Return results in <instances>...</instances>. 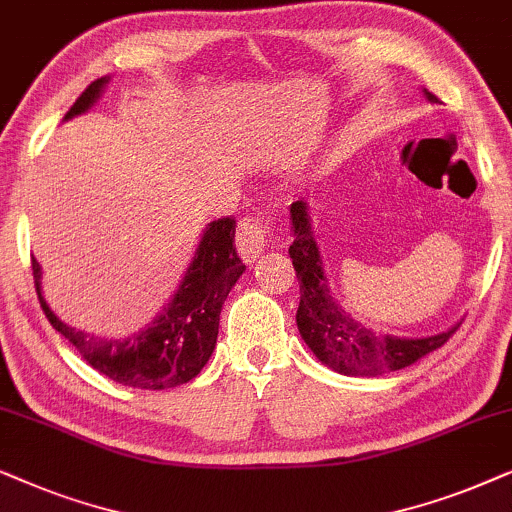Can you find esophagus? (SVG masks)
<instances>
[{"instance_id": "esophagus-1", "label": "esophagus", "mask_w": 512, "mask_h": 512, "mask_svg": "<svg viewBox=\"0 0 512 512\" xmlns=\"http://www.w3.org/2000/svg\"><path fill=\"white\" fill-rule=\"evenodd\" d=\"M267 234L269 227L264 217H245V220L238 224L236 248L243 262L252 264L262 255L264 243H267Z\"/></svg>"}]
</instances>
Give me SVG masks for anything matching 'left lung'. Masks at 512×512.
<instances>
[{"instance_id":"obj_1","label":"left lung","mask_w":512,"mask_h":512,"mask_svg":"<svg viewBox=\"0 0 512 512\" xmlns=\"http://www.w3.org/2000/svg\"><path fill=\"white\" fill-rule=\"evenodd\" d=\"M424 93L431 102L438 100L433 93ZM290 220L292 245L288 252L299 281L297 327L306 346L325 367L346 377H379L417 363L459 330L461 323H456L438 335L410 339L381 335L358 323L332 297L304 201L292 203Z\"/></svg>"}]
</instances>
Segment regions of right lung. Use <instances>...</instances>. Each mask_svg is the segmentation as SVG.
Wrapping results in <instances>:
<instances>
[{
  "instance_id": "right-lung-1",
  "label": "right lung",
  "mask_w": 512,
  "mask_h": 512,
  "mask_svg": "<svg viewBox=\"0 0 512 512\" xmlns=\"http://www.w3.org/2000/svg\"><path fill=\"white\" fill-rule=\"evenodd\" d=\"M107 81V77L95 79L70 107L65 121L91 109ZM234 231L236 222L231 217L210 222L180 288L166 309L152 320V325L126 339H102L63 323L46 304L42 295V267L32 257L39 304L49 323L74 346V351L107 379L147 391L182 386L194 379L213 356L222 304L245 271L234 245Z\"/></svg>"
}]
</instances>
